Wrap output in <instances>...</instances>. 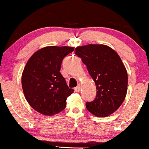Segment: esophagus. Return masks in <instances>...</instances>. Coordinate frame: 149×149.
<instances>
[{
  "instance_id": "obj_1",
  "label": "esophagus",
  "mask_w": 149,
  "mask_h": 149,
  "mask_svg": "<svg viewBox=\"0 0 149 149\" xmlns=\"http://www.w3.org/2000/svg\"><path fill=\"white\" fill-rule=\"evenodd\" d=\"M81 85H78V86H76V88H75V91H76V92H79L80 91H81Z\"/></svg>"
}]
</instances>
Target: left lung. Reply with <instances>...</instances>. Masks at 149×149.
I'll list each match as a JSON object with an SVG mask.
<instances>
[{
    "label": "left lung",
    "instance_id": "8db88e82",
    "mask_svg": "<svg viewBox=\"0 0 149 149\" xmlns=\"http://www.w3.org/2000/svg\"><path fill=\"white\" fill-rule=\"evenodd\" d=\"M76 55L81 57L95 83L97 95L86 108L96 117L113 114L125 100L127 92V71L118 54L104 45L80 46Z\"/></svg>",
    "mask_w": 149,
    "mask_h": 149
}]
</instances>
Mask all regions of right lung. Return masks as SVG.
<instances>
[{
  "instance_id": "add662e5",
  "label": "right lung",
  "mask_w": 149,
  "mask_h": 149,
  "mask_svg": "<svg viewBox=\"0 0 149 149\" xmlns=\"http://www.w3.org/2000/svg\"><path fill=\"white\" fill-rule=\"evenodd\" d=\"M74 47L49 46L40 49L29 58L22 74L26 100L39 113L58 114L65 109L66 99L73 93L60 73L63 58Z\"/></svg>"
}]
</instances>
